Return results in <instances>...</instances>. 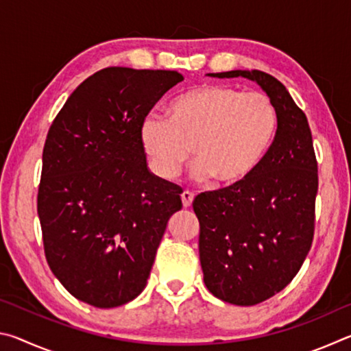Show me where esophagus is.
Here are the masks:
<instances>
[{
    "label": "esophagus",
    "instance_id": "esophagus-1",
    "mask_svg": "<svg viewBox=\"0 0 351 351\" xmlns=\"http://www.w3.org/2000/svg\"><path fill=\"white\" fill-rule=\"evenodd\" d=\"M181 199H182V206L186 207V209H189V207H192V203H193V193H190L189 190H186V192L181 193Z\"/></svg>",
    "mask_w": 351,
    "mask_h": 351
}]
</instances>
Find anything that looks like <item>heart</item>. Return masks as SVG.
I'll list each match as a JSON object with an SVG mask.
<instances>
[{"label":"heart","instance_id":"1","mask_svg":"<svg viewBox=\"0 0 351 351\" xmlns=\"http://www.w3.org/2000/svg\"><path fill=\"white\" fill-rule=\"evenodd\" d=\"M277 112L261 93L229 85H201L169 105V119L147 116L141 123L142 152L161 180L171 181L193 158L192 178L234 187L246 181L268 153Z\"/></svg>","mask_w":351,"mask_h":351}]
</instances>
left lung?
I'll list each match as a JSON object with an SVG mask.
<instances>
[{"mask_svg": "<svg viewBox=\"0 0 351 351\" xmlns=\"http://www.w3.org/2000/svg\"><path fill=\"white\" fill-rule=\"evenodd\" d=\"M207 75L255 82L277 112L274 142L252 175L193 201L207 289L228 304L251 306L287 288L310 252L319 186L311 130L272 75L255 69Z\"/></svg>", "mask_w": 351, "mask_h": 351, "instance_id": "8db88e82", "label": "left lung"}]
</instances>
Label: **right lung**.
<instances>
[{"label": "right lung", "mask_w": 351, "mask_h": 351, "mask_svg": "<svg viewBox=\"0 0 351 351\" xmlns=\"http://www.w3.org/2000/svg\"><path fill=\"white\" fill-rule=\"evenodd\" d=\"M184 80L105 68L80 83L47 133L38 218L47 265L75 299L114 308L144 291L181 187L153 175L139 130Z\"/></svg>", "instance_id": "right-lung-1"}]
</instances>
